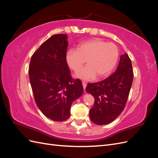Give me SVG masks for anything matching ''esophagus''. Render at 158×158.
Segmentation results:
<instances>
[{"instance_id":"esophagus-1","label":"esophagus","mask_w":158,"mask_h":158,"mask_svg":"<svg viewBox=\"0 0 158 158\" xmlns=\"http://www.w3.org/2000/svg\"><path fill=\"white\" fill-rule=\"evenodd\" d=\"M86 83H85V82H84V81H83V82H82V85H83V88H84V89L85 90V88H86Z\"/></svg>"}]
</instances>
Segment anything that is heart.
<instances>
[{"mask_svg":"<svg viewBox=\"0 0 158 158\" xmlns=\"http://www.w3.org/2000/svg\"><path fill=\"white\" fill-rule=\"evenodd\" d=\"M118 55L116 45L93 39L81 43L77 50H68L65 54V60L73 71L78 70L86 60L88 65L75 75L77 78L90 80L97 75L98 78H103L111 73L117 64Z\"/></svg>","mask_w":158,"mask_h":158,"instance_id":"obj_1","label":"heart"}]
</instances>
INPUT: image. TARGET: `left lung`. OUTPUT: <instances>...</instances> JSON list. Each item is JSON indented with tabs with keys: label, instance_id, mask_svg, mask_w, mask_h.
<instances>
[{
	"label": "left lung",
	"instance_id": "obj_1",
	"mask_svg": "<svg viewBox=\"0 0 158 158\" xmlns=\"http://www.w3.org/2000/svg\"><path fill=\"white\" fill-rule=\"evenodd\" d=\"M131 60L127 53L120 57L116 71L101 82L89 83L85 91L92 94L95 102L89 110L94 123L104 125L111 123L125 108L133 80Z\"/></svg>",
	"mask_w": 158,
	"mask_h": 158
}]
</instances>
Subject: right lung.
Listing matches in <instances>:
<instances>
[{"label":"right lung","mask_w":158,"mask_h":158,"mask_svg":"<svg viewBox=\"0 0 158 158\" xmlns=\"http://www.w3.org/2000/svg\"><path fill=\"white\" fill-rule=\"evenodd\" d=\"M67 47V35H53L33 54L29 66L37 106L44 115L55 121L70 117L72 103L84 91L81 80L72 78L66 63Z\"/></svg>","instance_id":"1"}]
</instances>
